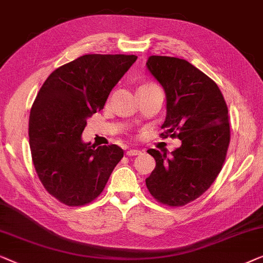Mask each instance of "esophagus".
<instances>
[{
  "instance_id": "esophagus-1",
  "label": "esophagus",
  "mask_w": 263,
  "mask_h": 263,
  "mask_svg": "<svg viewBox=\"0 0 263 263\" xmlns=\"http://www.w3.org/2000/svg\"><path fill=\"white\" fill-rule=\"evenodd\" d=\"M126 154H127V156H137V155L142 154V151H140L139 149H130Z\"/></svg>"
}]
</instances>
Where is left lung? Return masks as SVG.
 Wrapping results in <instances>:
<instances>
[{
  "label": "left lung",
  "instance_id": "1",
  "mask_svg": "<svg viewBox=\"0 0 263 263\" xmlns=\"http://www.w3.org/2000/svg\"><path fill=\"white\" fill-rule=\"evenodd\" d=\"M146 68L167 99L162 128L182 144L170 157L165 150H147L156 167L145 183L162 204L183 206L209 190L223 167L230 143L228 106L217 84L184 59L150 56Z\"/></svg>",
  "mask_w": 263,
  "mask_h": 263
}]
</instances>
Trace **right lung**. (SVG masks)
I'll list each match as a JSON object with an SVG mask.
<instances>
[{"label":"right lung","instance_id":"add662e5","mask_svg":"<svg viewBox=\"0 0 263 263\" xmlns=\"http://www.w3.org/2000/svg\"><path fill=\"white\" fill-rule=\"evenodd\" d=\"M136 59L135 54H84L59 66L40 88L29 114L32 161L43 186L63 204L93 201L123 158L121 147L90 145L82 132Z\"/></svg>","mask_w":263,"mask_h":263}]
</instances>
